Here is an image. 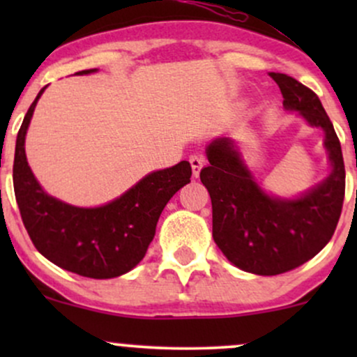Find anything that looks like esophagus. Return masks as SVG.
Instances as JSON below:
<instances>
[{
    "mask_svg": "<svg viewBox=\"0 0 357 357\" xmlns=\"http://www.w3.org/2000/svg\"><path fill=\"white\" fill-rule=\"evenodd\" d=\"M204 162H206V159H204V155H202V154H192L190 158V165L192 167V174H195L196 178L199 176V171H202Z\"/></svg>",
    "mask_w": 357,
    "mask_h": 357,
    "instance_id": "esophagus-1",
    "label": "esophagus"
}]
</instances>
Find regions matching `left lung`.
I'll use <instances>...</instances> for the list:
<instances>
[{"instance_id": "8db88e82", "label": "left lung", "mask_w": 357, "mask_h": 357, "mask_svg": "<svg viewBox=\"0 0 357 357\" xmlns=\"http://www.w3.org/2000/svg\"><path fill=\"white\" fill-rule=\"evenodd\" d=\"M270 77L280 87L284 109L324 130L331 173L297 198H280L257 183L231 137L206 146L210 165L199 178L211 198L213 240L235 267L255 275H278L317 255L333 238L346 191L341 142L319 97L285 73Z\"/></svg>"}]
</instances>
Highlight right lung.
<instances>
[{
    "instance_id": "1",
    "label": "right lung",
    "mask_w": 357,
    "mask_h": 357,
    "mask_svg": "<svg viewBox=\"0 0 357 357\" xmlns=\"http://www.w3.org/2000/svg\"><path fill=\"white\" fill-rule=\"evenodd\" d=\"M93 72L97 68L75 75ZM45 89L28 109L16 137L13 184L24 228L35 248L56 267L89 278L124 275L144 258L167 202L191 181L190 162L153 171L102 206L80 208L53 198L36 181L24 154L28 126Z\"/></svg>"
}]
</instances>
